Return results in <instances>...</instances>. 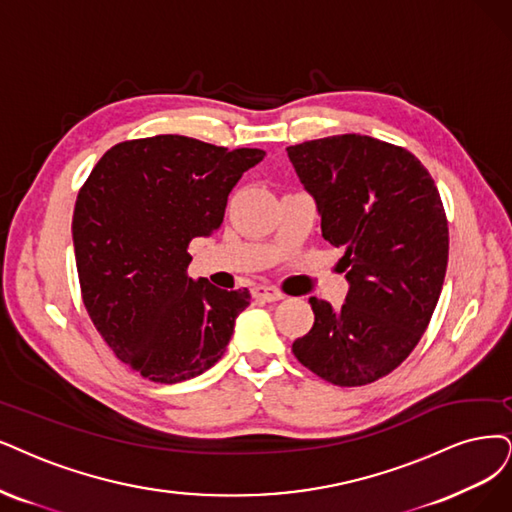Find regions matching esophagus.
<instances>
[{
	"label": "esophagus",
	"mask_w": 512,
	"mask_h": 512,
	"mask_svg": "<svg viewBox=\"0 0 512 512\" xmlns=\"http://www.w3.org/2000/svg\"><path fill=\"white\" fill-rule=\"evenodd\" d=\"M253 297H257V299H263V301H280L282 295L278 289H274V287H268V285H259V287H255L253 289Z\"/></svg>",
	"instance_id": "34e87169"
}]
</instances>
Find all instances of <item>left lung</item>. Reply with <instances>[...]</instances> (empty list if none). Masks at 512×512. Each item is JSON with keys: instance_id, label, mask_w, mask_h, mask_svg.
<instances>
[{"instance_id": "obj_1", "label": "left lung", "mask_w": 512, "mask_h": 512, "mask_svg": "<svg viewBox=\"0 0 512 512\" xmlns=\"http://www.w3.org/2000/svg\"><path fill=\"white\" fill-rule=\"evenodd\" d=\"M316 200L323 238L350 289L333 310L310 297L312 329L293 342L297 361L335 386H365L418 346L443 289L449 230L424 164L411 151L365 135L287 147Z\"/></svg>"}]
</instances>
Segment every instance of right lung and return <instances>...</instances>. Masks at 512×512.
<instances>
[{"label": "right lung", "mask_w": 512, "mask_h": 512, "mask_svg": "<svg viewBox=\"0 0 512 512\" xmlns=\"http://www.w3.org/2000/svg\"><path fill=\"white\" fill-rule=\"evenodd\" d=\"M263 156L158 135L113 145L82 185L71 232L84 306L113 354L149 382L192 380L230 344L251 293L189 278L187 246L219 230L227 196Z\"/></svg>", "instance_id": "right-lung-1"}]
</instances>
